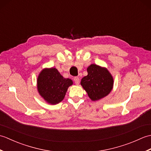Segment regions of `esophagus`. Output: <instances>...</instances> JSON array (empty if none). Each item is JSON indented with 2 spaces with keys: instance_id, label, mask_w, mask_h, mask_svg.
Masks as SVG:
<instances>
[{
  "instance_id": "34e87169",
  "label": "esophagus",
  "mask_w": 151,
  "mask_h": 151,
  "mask_svg": "<svg viewBox=\"0 0 151 151\" xmlns=\"http://www.w3.org/2000/svg\"><path fill=\"white\" fill-rule=\"evenodd\" d=\"M74 81H75V84L76 85H78L79 83H80V79L78 77H77V76H75V78H74Z\"/></svg>"
}]
</instances>
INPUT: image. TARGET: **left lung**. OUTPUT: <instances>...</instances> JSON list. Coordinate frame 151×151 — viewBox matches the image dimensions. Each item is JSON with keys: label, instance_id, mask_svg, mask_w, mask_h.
<instances>
[{"label": "left lung", "instance_id": "left-lung-1", "mask_svg": "<svg viewBox=\"0 0 151 151\" xmlns=\"http://www.w3.org/2000/svg\"><path fill=\"white\" fill-rule=\"evenodd\" d=\"M88 75L83 77L81 84L92 101L107 96L114 87V78L104 67L91 64L87 68Z\"/></svg>", "mask_w": 151, "mask_h": 151}]
</instances>
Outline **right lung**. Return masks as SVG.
Instances as JSON below:
<instances>
[{"label": "right lung", "mask_w": 151, "mask_h": 151, "mask_svg": "<svg viewBox=\"0 0 151 151\" xmlns=\"http://www.w3.org/2000/svg\"><path fill=\"white\" fill-rule=\"evenodd\" d=\"M73 84L70 78H65L54 67L45 68L37 79L40 95L50 104H56L63 100L67 89Z\"/></svg>", "instance_id": "1"}]
</instances>
